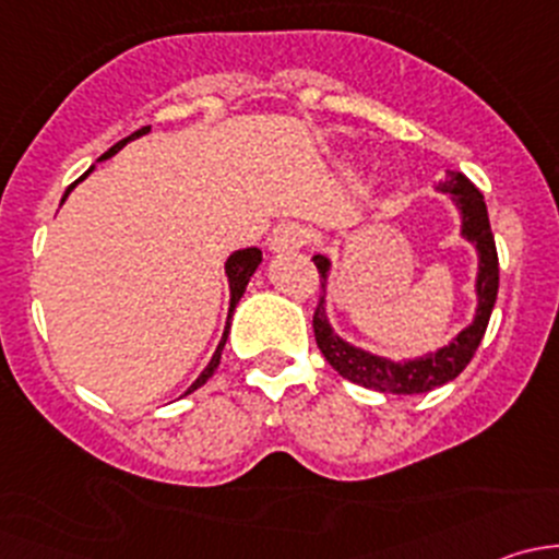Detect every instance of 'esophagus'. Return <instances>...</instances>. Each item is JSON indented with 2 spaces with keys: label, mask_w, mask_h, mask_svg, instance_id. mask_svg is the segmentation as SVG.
I'll return each instance as SVG.
<instances>
[{
  "label": "esophagus",
  "mask_w": 559,
  "mask_h": 559,
  "mask_svg": "<svg viewBox=\"0 0 559 559\" xmlns=\"http://www.w3.org/2000/svg\"><path fill=\"white\" fill-rule=\"evenodd\" d=\"M311 238L313 233L306 227V224L289 222V224H281V227L275 229L273 238H270V248H273V251H297V248L311 243Z\"/></svg>",
  "instance_id": "esophagus-1"
}]
</instances>
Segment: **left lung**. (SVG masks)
<instances>
[{"label":"left lung","mask_w":559,"mask_h":559,"mask_svg":"<svg viewBox=\"0 0 559 559\" xmlns=\"http://www.w3.org/2000/svg\"><path fill=\"white\" fill-rule=\"evenodd\" d=\"M441 191L454 197L456 207L462 213V238H467L478 248V308L476 319L471 326L456 335V341L449 346L438 348L430 357L408 359V362H392V359L376 357V354L362 352V348L348 346L346 341L332 332V326L326 324L324 316V286H326V273H330V259L316 253L313 264L319 270V284H321V297L319 306L313 313V335L316 346L324 354L326 362L348 379L352 384H359L365 389H376V392H389V394H419L430 392V389L449 384L454 381L462 370L467 368V362L476 354L478 343H481L484 332H487L489 316H492L495 300H498V248H495L492 227H489L487 205H484V194L465 178L462 173H449L447 180L438 186Z\"/></svg>","instance_id":"obj_1"}]
</instances>
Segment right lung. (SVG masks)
<instances>
[{
    "label": "right lung",
    "instance_id": "right-lung-1",
    "mask_svg": "<svg viewBox=\"0 0 559 559\" xmlns=\"http://www.w3.org/2000/svg\"><path fill=\"white\" fill-rule=\"evenodd\" d=\"M148 129H151V127H143V129H138V132H134V134H129V138H123L121 143H116V145H112L110 151H105V154L99 156V159H110V156H112V154H118V151H121L123 145L129 143V140L140 138V134H145V132H148ZM88 173H92V170H88ZM88 173H86V175H88ZM86 175H83V178H86ZM83 178H81V180H83ZM81 180H75V183H72L70 189L64 191V200H67V194H70V191L75 189L78 183H81ZM259 262H262V251H259V248H243V251H235L233 257L227 259V278H229V319H233L235 306H238L240 297H243V292H246L248 281H251L253 270L259 267ZM229 319H227V330H224V337H222V343H218L216 354H213V359H211V362H207V368L202 370V373H200V379H197L194 384L189 386V392H194L197 386H202V384H205L207 379H211L213 373H216L218 359H222V352H224V343H227V335H229ZM189 392H186V394H189Z\"/></svg>",
    "mask_w": 559,
    "mask_h": 559
}]
</instances>
